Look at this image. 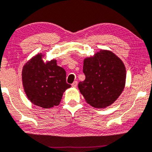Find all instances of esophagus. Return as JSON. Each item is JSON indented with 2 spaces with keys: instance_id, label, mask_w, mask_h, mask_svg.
I'll return each instance as SVG.
<instances>
[{
  "instance_id": "esophagus-1",
  "label": "esophagus",
  "mask_w": 152,
  "mask_h": 152,
  "mask_svg": "<svg viewBox=\"0 0 152 152\" xmlns=\"http://www.w3.org/2000/svg\"><path fill=\"white\" fill-rule=\"evenodd\" d=\"M77 85H78V83H77V81H74V82L72 84V87H76Z\"/></svg>"
}]
</instances>
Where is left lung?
I'll return each instance as SVG.
<instances>
[{"mask_svg":"<svg viewBox=\"0 0 152 152\" xmlns=\"http://www.w3.org/2000/svg\"><path fill=\"white\" fill-rule=\"evenodd\" d=\"M85 80L78 89L86 102L95 108L111 105L125 87V65L119 57L108 50H101L83 63Z\"/></svg>","mask_w":152,"mask_h":152,"instance_id":"left-lung-1","label":"left lung"}]
</instances>
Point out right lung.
<instances>
[{"instance_id": "obj_1", "label": "right lung", "mask_w": 152, "mask_h": 152, "mask_svg": "<svg viewBox=\"0 0 152 152\" xmlns=\"http://www.w3.org/2000/svg\"><path fill=\"white\" fill-rule=\"evenodd\" d=\"M43 54L29 60L22 69L24 91L33 104L44 108L59 104L63 93L71 85L66 82V72L56 60L45 63Z\"/></svg>"}]
</instances>
